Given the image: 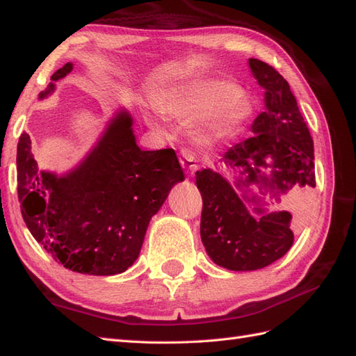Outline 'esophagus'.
<instances>
[{
  "instance_id": "1",
  "label": "esophagus",
  "mask_w": 356,
  "mask_h": 356,
  "mask_svg": "<svg viewBox=\"0 0 356 356\" xmlns=\"http://www.w3.org/2000/svg\"><path fill=\"white\" fill-rule=\"evenodd\" d=\"M180 163H182L184 170L188 174H193L195 170H197V161H195V157L190 149H184L182 153H180Z\"/></svg>"
}]
</instances>
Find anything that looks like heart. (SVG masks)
<instances>
[{
	"label": "heart",
	"instance_id": "1",
	"mask_svg": "<svg viewBox=\"0 0 356 356\" xmlns=\"http://www.w3.org/2000/svg\"><path fill=\"white\" fill-rule=\"evenodd\" d=\"M240 88L229 81L191 79L172 84L162 90L157 97V110L166 116L191 118L203 116L197 122V131L207 139H223L237 131L249 119L252 105ZM157 131L162 125L154 116L147 118Z\"/></svg>",
	"mask_w": 356,
	"mask_h": 356
}]
</instances>
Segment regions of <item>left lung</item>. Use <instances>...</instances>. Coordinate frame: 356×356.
Listing matches in <instances>:
<instances>
[{
  "instance_id": "left-lung-1",
  "label": "left lung",
  "mask_w": 356,
  "mask_h": 356,
  "mask_svg": "<svg viewBox=\"0 0 356 356\" xmlns=\"http://www.w3.org/2000/svg\"><path fill=\"white\" fill-rule=\"evenodd\" d=\"M248 64L266 90V111L251 125L252 138L220 159L237 176L229 184L211 168L195 172L202 243L211 260L229 270H257L282 259L293 243L292 214L268 211L266 197L278 203L293 188L315 186L314 140L289 84L266 63L251 58Z\"/></svg>"
}]
</instances>
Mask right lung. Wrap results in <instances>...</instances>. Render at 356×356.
<instances>
[{"label": "right lung", "mask_w": 356, "mask_h": 356, "mask_svg": "<svg viewBox=\"0 0 356 356\" xmlns=\"http://www.w3.org/2000/svg\"><path fill=\"white\" fill-rule=\"evenodd\" d=\"M72 70L67 63L53 73L40 101ZM17 170L30 234L65 269L87 275H116L133 266L151 217L185 180L176 151L138 147L127 108L113 115L92 149L63 174L38 168L30 136L22 133Z\"/></svg>", "instance_id": "add662e5"}]
</instances>
